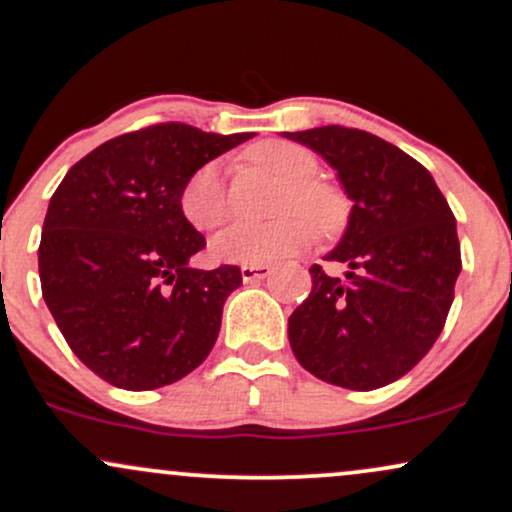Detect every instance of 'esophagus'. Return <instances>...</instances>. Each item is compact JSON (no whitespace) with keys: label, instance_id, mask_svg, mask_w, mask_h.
Here are the masks:
<instances>
[{"label":"esophagus","instance_id":"obj_1","mask_svg":"<svg viewBox=\"0 0 512 512\" xmlns=\"http://www.w3.org/2000/svg\"><path fill=\"white\" fill-rule=\"evenodd\" d=\"M273 273L271 266H241V280L244 283H254V280H263Z\"/></svg>","mask_w":512,"mask_h":512}]
</instances>
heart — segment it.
<instances>
[{"mask_svg": "<svg viewBox=\"0 0 512 512\" xmlns=\"http://www.w3.org/2000/svg\"><path fill=\"white\" fill-rule=\"evenodd\" d=\"M249 157L287 181L278 205L285 215L266 225L241 222L225 229L210 246L217 261L266 266L312 244L317 227L321 234H331L343 225V198L329 183L314 179L319 162L309 149L283 140H268L251 147ZM179 210L183 220L198 232H212L225 225L229 200L220 164L205 162L188 174L179 191Z\"/></svg>", "mask_w": 512, "mask_h": 512, "instance_id": "b5f03b06", "label": "heart"}]
</instances>
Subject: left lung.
Masks as SVG:
<instances>
[{
    "mask_svg": "<svg viewBox=\"0 0 512 512\" xmlns=\"http://www.w3.org/2000/svg\"><path fill=\"white\" fill-rule=\"evenodd\" d=\"M338 171L353 200L331 278L314 263L312 292L287 321L295 358L319 380L370 392L404 377L438 341L462 271L457 222L423 164L358 128L285 132Z\"/></svg>",
    "mask_w": 512,
    "mask_h": 512,
    "instance_id": "obj_1",
    "label": "left lung"
}]
</instances>
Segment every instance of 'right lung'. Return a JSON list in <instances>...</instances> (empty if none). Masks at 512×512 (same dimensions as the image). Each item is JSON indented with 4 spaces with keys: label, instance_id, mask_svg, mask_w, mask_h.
Masks as SVG:
<instances>
[{
    "label": "right lung",
    "instance_id": "1",
    "mask_svg": "<svg viewBox=\"0 0 512 512\" xmlns=\"http://www.w3.org/2000/svg\"><path fill=\"white\" fill-rule=\"evenodd\" d=\"M251 132L157 123L103 142L67 171L38 246L43 300L91 372L130 392L179 382L208 358L239 266L198 271L205 237L179 191L200 164Z\"/></svg>",
    "mask_w": 512,
    "mask_h": 512
}]
</instances>
